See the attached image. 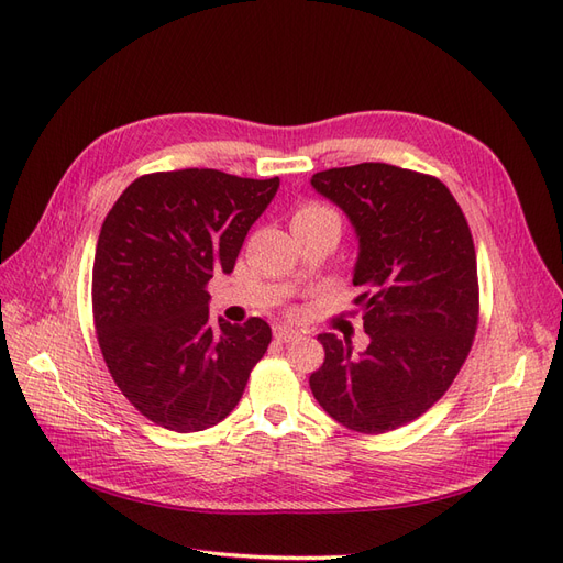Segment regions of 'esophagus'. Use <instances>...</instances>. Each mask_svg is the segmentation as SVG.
Segmentation results:
<instances>
[{
	"label": "esophagus",
	"mask_w": 563,
	"mask_h": 563,
	"mask_svg": "<svg viewBox=\"0 0 563 563\" xmlns=\"http://www.w3.org/2000/svg\"><path fill=\"white\" fill-rule=\"evenodd\" d=\"M275 338L279 340V343H291V340H298L300 333L296 329H288V327H277L275 329Z\"/></svg>",
	"instance_id": "obj_1"
}]
</instances>
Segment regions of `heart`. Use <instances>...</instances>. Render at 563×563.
<instances>
[{"instance_id":"b5f03b06","label":"heart","mask_w":563,"mask_h":563,"mask_svg":"<svg viewBox=\"0 0 563 563\" xmlns=\"http://www.w3.org/2000/svg\"><path fill=\"white\" fill-rule=\"evenodd\" d=\"M321 218H338L335 211L329 207H321V203H305L294 216V223H302V220H321Z\"/></svg>"}]
</instances>
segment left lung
I'll use <instances>...</instances> for the list:
<instances>
[{"mask_svg":"<svg viewBox=\"0 0 563 563\" xmlns=\"http://www.w3.org/2000/svg\"><path fill=\"white\" fill-rule=\"evenodd\" d=\"M360 240L352 284L371 343L321 333L312 395L347 430L383 434L420 418L465 364L479 321L467 220L434 176L364 162L312 176Z\"/></svg>","mask_w":563,"mask_h":563,"instance_id":"1","label":"left lung"}]
</instances>
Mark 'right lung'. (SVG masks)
<instances>
[{"instance_id":"add662e5","label":"right lung","mask_w":563,"mask_h":563,"mask_svg":"<svg viewBox=\"0 0 563 563\" xmlns=\"http://www.w3.org/2000/svg\"><path fill=\"white\" fill-rule=\"evenodd\" d=\"M279 178L216 168L135 178L100 228L93 261L98 345L122 395L155 424L199 432L240 404L272 340L267 321L209 319L207 284L230 275Z\"/></svg>"}]
</instances>
